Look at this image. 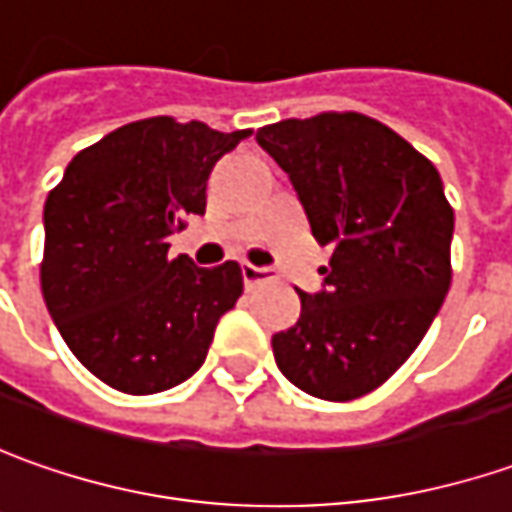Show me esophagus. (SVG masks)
I'll return each instance as SVG.
<instances>
[{"label":"esophagus","instance_id":"obj_1","mask_svg":"<svg viewBox=\"0 0 512 512\" xmlns=\"http://www.w3.org/2000/svg\"><path fill=\"white\" fill-rule=\"evenodd\" d=\"M240 274H243L246 289H255V286H260V283H269V280H274L272 269H257V266H252V263H243V266H240Z\"/></svg>","mask_w":512,"mask_h":512}]
</instances>
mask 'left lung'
Returning <instances> with one entry per match:
<instances>
[{
    "label": "left lung",
    "mask_w": 512,
    "mask_h": 512,
    "mask_svg": "<svg viewBox=\"0 0 512 512\" xmlns=\"http://www.w3.org/2000/svg\"><path fill=\"white\" fill-rule=\"evenodd\" d=\"M257 144L289 172L311 235L331 246L323 291L272 337L300 391L348 402L377 391L416 351L450 289L453 209L431 161L362 113L286 118Z\"/></svg>",
    "instance_id": "left-lung-1"
}]
</instances>
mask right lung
<instances>
[{
	"label": "right lung",
	"instance_id": "1",
	"mask_svg": "<svg viewBox=\"0 0 512 512\" xmlns=\"http://www.w3.org/2000/svg\"><path fill=\"white\" fill-rule=\"evenodd\" d=\"M252 130L141 118L81 150L45 203L42 294L76 360L121 394L181 385L243 294L235 260L198 269L167 238L206 209L215 164Z\"/></svg>",
	"mask_w": 512,
	"mask_h": 512
}]
</instances>
